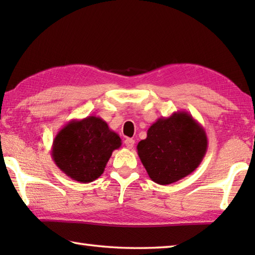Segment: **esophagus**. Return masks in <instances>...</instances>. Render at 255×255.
Listing matches in <instances>:
<instances>
[{
    "mask_svg": "<svg viewBox=\"0 0 255 255\" xmlns=\"http://www.w3.org/2000/svg\"><path fill=\"white\" fill-rule=\"evenodd\" d=\"M133 144H135V140L131 139V138H127L126 140H125V145L127 146V148L131 149L133 147Z\"/></svg>",
    "mask_w": 255,
    "mask_h": 255,
    "instance_id": "1",
    "label": "esophagus"
}]
</instances>
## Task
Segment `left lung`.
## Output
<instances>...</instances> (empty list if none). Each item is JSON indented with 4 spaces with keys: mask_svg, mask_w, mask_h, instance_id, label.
Wrapping results in <instances>:
<instances>
[{
    "mask_svg": "<svg viewBox=\"0 0 255 255\" xmlns=\"http://www.w3.org/2000/svg\"><path fill=\"white\" fill-rule=\"evenodd\" d=\"M208 139L204 127L185 111L158 118L137 153L155 183L166 185L191 174L204 159Z\"/></svg>",
    "mask_w": 255,
    "mask_h": 255,
    "instance_id": "left-lung-1",
    "label": "left lung"
}]
</instances>
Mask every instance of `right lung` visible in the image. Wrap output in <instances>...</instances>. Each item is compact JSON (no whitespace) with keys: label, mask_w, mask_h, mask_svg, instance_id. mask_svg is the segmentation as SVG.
<instances>
[{"label":"right lung","mask_w":255,"mask_h":255,"mask_svg":"<svg viewBox=\"0 0 255 255\" xmlns=\"http://www.w3.org/2000/svg\"><path fill=\"white\" fill-rule=\"evenodd\" d=\"M122 146L117 132L100 117L71 120L57 132L51 156L59 170L81 183L97 180L106 169L112 152Z\"/></svg>","instance_id":"right-lung-1"}]
</instances>
